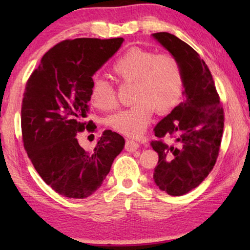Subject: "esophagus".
I'll list each match as a JSON object with an SVG mask.
<instances>
[{
  "label": "esophagus",
  "instance_id": "1",
  "mask_svg": "<svg viewBox=\"0 0 250 250\" xmlns=\"http://www.w3.org/2000/svg\"><path fill=\"white\" fill-rule=\"evenodd\" d=\"M125 150L129 152H134L139 149V143L134 140H126L125 141Z\"/></svg>",
  "mask_w": 250,
  "mask_h": 250
}]
</instances>
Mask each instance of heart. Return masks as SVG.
<instances>
[{
    "label": "heart",
    "mask_w": 250,
    "mask_h": 250,
    "mask_svg": "<svg viewBox=\"0 0 250 250\" xmlns=\"http://www.w3.org/2000/svg\"><path fill=\"white\" fill-rule=\"evenodd\" d=\"M112 74L122 84L133 83L134 104L110 116L107 125L128 137H140L149 125L153 111L166 113L179 104L184 87L183 68L174 55L130 47L112 65ZM91 104L109 111L116 108V89L110 83L95 78L90 88Z\"/></svg>",
    "instance_id": "b5f03b06"
}]
</instances>
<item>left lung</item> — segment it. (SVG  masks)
<instances>
[{
    "instance_id": "1",
    "label": "left lung",
    "mask_w": 250,
    "mask_h": 250,
    "mask_svg": "<svg viewBox=\"0 0 250 250\" xmlns=\"http://www.w3.org/2000/svg\"><path fill=\"white\" fill-rule=\"evenodd\" d=\"M179 59L184 75L185 99L154 126L150 142L159 162L153 180L168 195L181 196L197 188L216 163L223 137L224 109L213 76L200 55L167 32L153 34ZM171 137L173 145L164 141Z\"/></svg>"
}]
</instances>
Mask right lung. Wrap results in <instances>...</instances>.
I'll list each match as a JSON object with an SVG mask.
<instances>
[{
    "label": "right lung",
    "instance_id": "right-lung-1",
    "mask_svg": "<svg viewBox=\"0 0 250 250\" xmlns=\"http://www.w3.org/2000/svg\"><path fill=\"white\" fill-rule=\"evenodd\" d=\"M124 41H62L45 53L27 79L21 111L24 149L45 183L62 196L94 194L125 146L124 137L111 130L104 131L92 151L80 146L77 137L95 132L96 125L86 121L92 75Z\"/></svg>",
    "mask_w": 250,
    "mask_h": 250
}]
</instances>
